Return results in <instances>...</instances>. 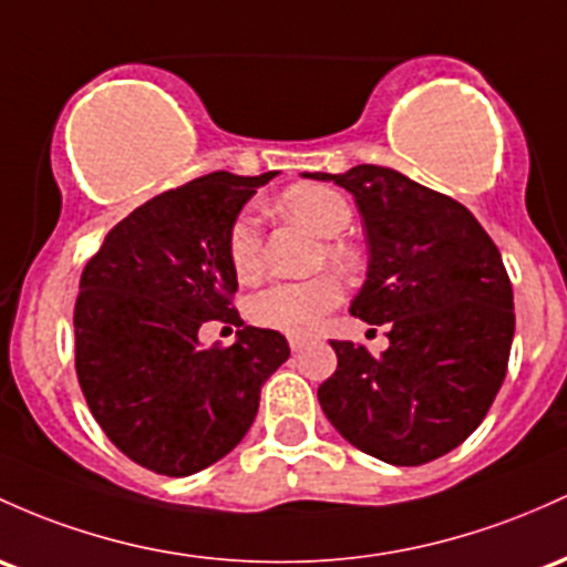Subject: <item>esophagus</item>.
Here are the masks:
<instances>
[{
	"label": "esophagus",
	"instance_id": "1",
	"mask_svg": "<svg viewBox=\"0 0 567 567\" xmlns=\"http://www.w3.org/2000/svg\"><path fill=\"white\" fill-rule=\"evenodd\" d=\"M288 344H290V350H293V352H301L303 347L309 344V339H303V336H290Z\"/></svg>",
	"mask_w": 567,
	"mask_h": 567
}]
</instances>
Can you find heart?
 Instances as JSON below:
<instances>
[{
	"label": "heart",
	"mask_w": 567,
	"mask_h": 567,
	"mask_svg": "<svg viewBox=\"0 0 567 567\" xmlns=\"http://www.w3.org/2000/svg\"><path fill=\"white\" fill-rule=\"evenodd\" d=\"M279 213L312 228L322 239H333L350 226L352 209L344 196L322 185H296L277 202ZM333 260H344L341 247H328ZM228 260L241 282H252L260 274V231L250 213H241L228 231ZM341 301V282L333 274L303 279V282H271L250 296L247 315L255 326L288 336L312 333L320 320Z\"/></svg>",
	"instance_id": "obj_1"
}]
</instances>
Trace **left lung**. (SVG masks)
<instances>
[{"instance_id": "1", "label": "left lung", "mask_w": 567, "mask_h": 567, "mask_svg": "<svg viewBox=\"0 0 567 567\" xmlns=\"http://www.w3.org/2000/svg\"><path fill=\"white\" fill-rule=\"evenodd\" d=\"M303 177L352 193L369 269L350 312L390 339L377 358L331 341L339 365L317 388L322 412L365 455L431 463L476 431L506 377L514 293L501 252L463 204L388 166Z\"/></svg>"}]
</instances>
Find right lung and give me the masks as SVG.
Instances as JSON below:
<instances>
[{"instance_id":"1","label":"right lung","mask_w":567,"mask_h":567,"mask_svg":"<svg viewBox=\"0 0 567 567\" xmlns=\"http://www.w3.org/2000/svg\"><path fill=\"white\" fill-rule=\"evenodd\" d=\"M274 174L213 172L161 193L104 236L80 277V388L112 444L155 474L190 476L226 457L290 358L282 333L231 309L228 231ZM209 319L240 328L231 348L200 347Z\"/></svg>"}]
</instances>
